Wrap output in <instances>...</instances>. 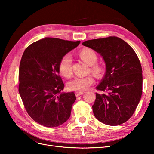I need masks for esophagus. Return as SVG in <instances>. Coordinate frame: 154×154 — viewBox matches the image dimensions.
<instances>
[{"label": "esophagus", "instance_id": "1", "mask_svg": "<svg viewBox=\"0 0 154 154\" xmlns=\"http://www.w3.org/2000/svg\"><path fill=\"white\" fill-rule=\"evenodd\" d=\"M83 94V92H76V93H75L76 97L80 96V95H82Z\"/></svg>", "mask_w": 154, "mask_h": 154}]
</instances>
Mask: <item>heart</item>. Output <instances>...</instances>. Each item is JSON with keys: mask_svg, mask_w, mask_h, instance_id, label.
<instances>
[{"mask_svg": "<svg viewBox=\"0 0 154 154\" xmlns=\"http://www.w3.org/2000/svg\"><path fill=\"white\" fill-rule=\"evenodd\" d=\"M79 56L83 62L88 66H91V71L97 74H100L103 72V67L99 65H96L97 62V55L94 51L85 48L80 51ZM59 71L64 77H71L72 73V57L67 54L64 55L60 60L59 63ZM95 82L94 78L91 76L86 77H76L68 83L69 90L77 92H82L87 90Z\"/></svg>", "mask_w": 154, "mask_h": 154, "instance_id": "obj_1", "label": "heart"}]
</instances>
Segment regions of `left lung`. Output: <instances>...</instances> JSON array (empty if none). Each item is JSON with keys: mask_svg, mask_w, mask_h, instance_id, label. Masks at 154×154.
Returning <instances> with one entry per match:
<instances>
[{"mask_svg": "<svg viewBox=\"0 0 154 154\" xmlns=\"http://www.w3.org/2000/svg\"><path fill=\"white\" fill-rule=\"evenodd\" d=\"M82 44L103 57L106 72L96 93L92 105L97 119L104 124L116 126L128 120L141 100L143 74L140 61L131 46L116 36L83 42Z\"/></svg>", "mask_w": 154, "mask_h": 154, "instance_id": "1", "label": "left lung"}]
</instances>
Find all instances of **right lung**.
<instances>
[{"mask_svg": "<svg viewBox=\"0 0 154 154\" xmlns=\"http://www.w3.org/2000/svg\"><path fill=\"white\" fill-rule=\"evenodd\" d=\"M80 41L44 38L27 47L19 67L18 92L25 109L35 122L47 127L64 123L76 100L73 92H62L59 63L64 55Z\"/></svg>", "mask_w": 154, "mask_h": 154, "instance_id": "obj_1", "label": "right lung"}]
</instances>
